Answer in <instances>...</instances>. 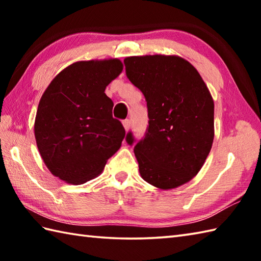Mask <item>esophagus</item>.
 I'll list each match as a JSON object with an SVG mask.
<instances>
[{"mask_svg": "<svg viewBox=\"0 0 261 261\" xmlns=\"http://www.w3.org/2000/svg\"><path fill=\"white\" fill-rule=\"evenodd\" d=\"M130 125H131V122H130V120H124L123 121V126H124V129H125V131H127L130 129Z\"/></svg>", "mask_w": 261, "mask_h": 261, "instance_id": "esophagus-1", "label": "esophagus"}]
</instances>
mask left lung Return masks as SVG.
<instances>
[{
	"label": "left lung",
	"mask_w": 261,
	"mask_h": 261,
	"mask_svg": "<svg viewBox=\"0 0 261 261\" xmlns=\"http://www.w3.org/2000/svg\"><path fill=\"white\" fill-rule=\"evenodd\" d=\"M129 81L145 95L148 127L135 146L139 171L149 184L171 190L196 176L212 148L214 102L192 64L178 56L149 55L124 59Z\"/></svg>",
	"instance_id": "8db88e82"
}]
</instances>
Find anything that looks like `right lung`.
Wrapping results in <instances>:
<instances>
[{
    "label": "right lung",
    "instance_id": "add662e5",
    "mask_svg": "<svg viewBox=\"0 0 261 261\" xmlns=\"http://www.w3.org/2000/svg\"><path fill=\"white\" fill-rule=\"evenodd\" d=\"M122 69L119 59L77 62L42 94L35 121L37 146L50 173L68 184L95 178L121 147L125 130L112 116L113 102L104 91Z\"/></svg>",
    "mask_w": 261,
    "mask_h": 261
}]
</instances>
